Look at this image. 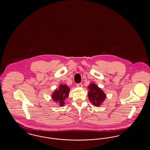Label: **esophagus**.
<instances>
[{"label": "esophagus", "mask_w": 150, "mask_h": 150, "mask_svg": "<svg viewBox=\"0 0 150 150\" xmlns=\"http://www.w3.org/2000/svg\"><path fill=\"white\" fill-rule=\"evenodd\" d=\"M76 86L78 87V88H82L83 87V84L82 83H79V84H76Z\"/></svg>", "instance_id": "34e87169"}]
</instances>
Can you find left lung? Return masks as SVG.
<instances>
[{
	"instance_id": "1",
	"label": "left lung",
	"mask_w": 150,
	"mask_h": 150,
	"mask_svg": "<svg viewBox=\"0 0 150 150\" xmlns=\"http://www.w3.org/2000/svg\"><path fill=\"white\" fill-rule=\"evenodd\" d=\"M88 93L89 101L96 107L100 106L106 99V95L95 83H91L88 86Z\"/></svg>"
}]
</instances>
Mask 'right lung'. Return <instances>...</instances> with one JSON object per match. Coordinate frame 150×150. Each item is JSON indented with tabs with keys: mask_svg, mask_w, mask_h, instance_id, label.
Here are the masks:
<instances>
[{
	"mask_svg": "<svg viewBox=\"0 0 150 150\" xmlns=\"http://www.w3.org/2000/svg\"><path fill=\"white\" fill-rule=\"evenodd\" d=\"M70 88L66 84H60L58 88H57L52 93L51 97L52 100L61 107L64 106L65 100L68 98L70 93Z\"/></svg>",
	"mask_w": 150,
	"mask_h": 150,
	"instance_id": "right-lung-1",
	"label": "right lung"
}]
</instances>
